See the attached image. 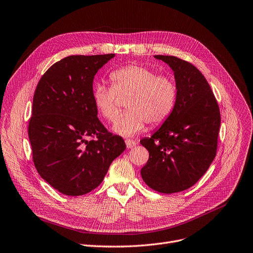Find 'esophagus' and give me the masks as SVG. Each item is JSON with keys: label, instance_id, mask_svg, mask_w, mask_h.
<instances>
[{"label": "esophagus", "instance_id": "34e87169", "mask_svg": "<svg viewBox=\"0 0 253 253\" xmlns=\"http://www.w3.org/2000/svg\"><path fill=\"white\" fill-rule=\"evenodd\" d=\"M126 147L128 148V149H130V148H134L136 145H137V143L134 141V140H126Z\"/></svg>", "mask_w": 253, "mask_h": 253}]
</instances>
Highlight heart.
<instances>
[{
  "label": "heart",
  "instance_id": "b5f03b06",
  "mask_svg": "<svg viewBox=\"0 0 253 253\" xmlns=\"http://www.w3.org/2000/svg\"><path fill=\"white\" fill-rule=\"evenodd\" d=\"M111 88L99 83L92 89L95 111L107 122H113L119 112L117 98L128 95L126 111L113 126L116 134L131 137L143 130L145 122L159 126L172 114L177 101L176 84L170 77L159 76L155 71L141 65H128L110 72Z\"/></svg>",
  "mask_w": 253,
  "mask_h": 253
}]
</instances>
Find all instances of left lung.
Segmentation results:
<instances>
[{
	"mask_svg": "<svg viewBox=\"0 0 253 253\" xmlns=\"http://www.w3.org/2000/svg\"><path fill=\"white\" fill-rule=\"evenodd\" d=\"M154 57L173 70L177 101L162 126L140 141L149 152L141 176L150 188L174 194L196 184L209 169L217 149L220 112L209 83L194 65L171 55Z\"/></svg>",
	"mask_w": 253,
	"mask_h": 253,
	"instance_id": "8db88e82",
	"label": "left lung"
}]
</instances>
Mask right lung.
Wrapping results in <instances>:
<instances>
[{"mask_svg":"<svg viewBox=\"0 0 253 253\" xmlns=\"http://www.w3.org/2000/svg\"><path fill=\"white\" fill-rule=\"evenodd\" d=\"M114 56H67L36 87L29 124L34 165L63 195L82 196L98 187L126 149L124 139L102 125L92 104L94 75Z\"/></svg>","mask_w":253,"mask_h":253,"instance_id":"add662e5","label":"right lung"}]
</instances>
